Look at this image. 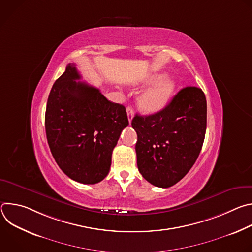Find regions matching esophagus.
I'll use <instances>...</instances> for the list:
<instances>
[{
	"mask_svg": "<svg viewBox=\"0 0 252 252\" xmlns=\"http://www.w3.org/2000/svg\"><path fill=\"white\" fill-rule=\"evenodd\" d=\"M126 114H127V119H128V122L131 123L132 119H133V116H134V113H133V109L131 106H127L126 107Z\"/></svg>",
	"mask_w": 252,
	"mask_h": 252,
	"instance_id": "1",
	"label": "esophagus"
}]
</instances>
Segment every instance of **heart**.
<instances>
[{"instance_id":"heart-1","label":"heart","mask_w":252,"mask_h":252,"mask_svg":"<svg viewBox=\"0 0 252 252\" xmlns=\"http://www.w3.org/2000/svg\"><path fill=\"white\" fill-rule=\"evenodd\" d=\"M165 77L164 74H157L145 81L146 84H155L158 81L159 83L139 95L137 104L143 113L156 114L161 111L172 96L175 90V83Z\"/></svg>"}]
</instances>
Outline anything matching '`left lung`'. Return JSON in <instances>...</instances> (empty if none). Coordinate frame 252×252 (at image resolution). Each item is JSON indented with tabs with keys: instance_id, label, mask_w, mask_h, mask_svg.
I'll list each match as a JSON object with an SVG mask.
<instances>
[{
	"instance_id": "8db88e82",
	"label": "left lung",
	"mask_w": 252,
	"mask_h": 252,
	"mask_svg": "<svg viewBox=\"0 0 252 252\" xmlns=\"http://www.w3.org/2000/svg\"><path fill=\"white\" fill-rule=\"evenodd\" d=\"M137 167L143 178L169 188L189 171L201 151L206 130V98L201 89L186 87L161 111L135 115Z\"/></svg>"
}]
</instances>
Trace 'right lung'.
Returning <instances> with one entry per match:
<instances>
[{
	"instance_id": "add662e5",
	"label": "right lung",
	"mask_w": 252,
	"mask_h": 252,
	"mask_svg": "<svg viewBox=\"0 0 252 252\" xmlns=\"http://www.w3.org/2000/svg\"><path fill=\"white\" fill-rule=\"evenodd\" d=\"M74 63L55 82L45 116L52 155L69 178L94 185L107 175L113 150L127 126L126 107L107 99L98 89L80 82Z\"/></svg>"
}]
</instances>
